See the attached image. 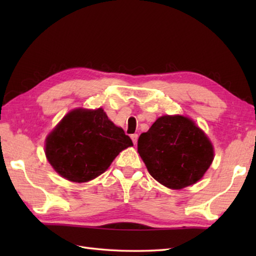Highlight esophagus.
<instances>
[{
    "mask_svg": "<svg viewBox=\"0 0 256 256\" xmlns=\"http://www.w3.org/2000/svg\"><path fill=\"white\" fill-rule=\"evenodd\" d=\"M131 138H132V140H133V143L136 144V143H138V134H132V135H131Z\"/></svg>",
    "mask_w": 256,
    "mask_h": 256,
    "instance_id": "34e87169",
    "label": "esophagus"
}]
</instances>
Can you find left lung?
<instances>
[{
    "label": "left lung",
    "instance_id": "8db88e82",
    "mask_svg": "<svg viewBox=\"0 0 256 256\" xmlns=\"http://www.w3.org/2000/svg\"><path fill=\"white\" fill-rule=\"evenodd\" d=\"M138 152L150 176L170 189L200 180L214 160V146L192 120L164 116L140 135Z\"/></svg>",
    "mask_w": 256,
    "mask_h": 256
}]
</instances>
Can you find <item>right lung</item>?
<instances>
[{
  "mask_svg": "<svg viewBox=\"0 0 256 256\" xmlns=\"http://www.w3.org/2000/svg\"><path fill=\"white\" fill-rule=\"evenodd\" d=\"M132 145V140L101 108H77L48 134L45 154L62 177L86 182L104 172L120 152Z\"/></svg>",
  "mask_w": 256,
  "mask_h": 256,
  "instance_id": "right-lung-1",
  "label": "right lung"
}]
</instances>
